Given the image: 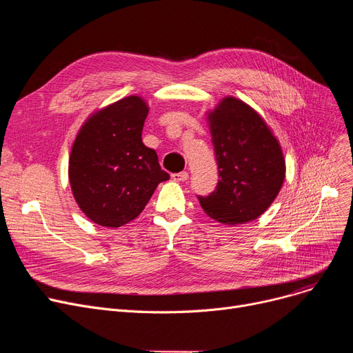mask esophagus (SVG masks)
Masks as SVG:
<instances>
[{"label": "esophagus", "instance_id": "34e87169", "mask_svg": "<svg viewBox=\"0 0 353 353\" xmlns=\"http://www.w3.org/2000/svg\"><path fill=\"white\" fill-rule=\"evenodd\" d=\"M172 179L174 181H186L189 179V173L188 172H180V173H174L172 174Z\"/></svg>", "mask_w": 353, "mask_h": 353}]
</instances>
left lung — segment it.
Wrapping results in <instances>:
<instances>
[{"mask_svg":"<svg viewBox=\"0 0 353 353\" xmlns=\"http://www.w3.org/2000/svg\"><path fill=\"white\" fill-rule=\"evenodd\" d=\"M209 125L219 181L209 196H197L200 206L220 223H248L268 210L282 188L281 144L265 120L234 97H225L209 113Z\"/></svg>","mask_w":353,"mask_h":353,"instance_id":"1","label":"left lung"}]
</instances>
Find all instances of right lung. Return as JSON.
Here are the masks:
<instances>
[{"label":"right lung","mask_w":353,"mask_h":353,"mask_svg":"<svg viewBox=\"0 0 353 353\" xmlns=\"http://www.w3.org/2000/svg\"><path fill=\"white\" fill-rule=\"evenodd\" d=\"M145 101L130 96L88 117L74 140L68 179L83 213L105 228H120L145 208L159 183L169 180L157 153L143 144Z\"/></svg>","instance_id":"1"}]
</instances>
